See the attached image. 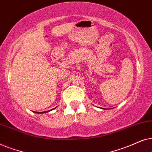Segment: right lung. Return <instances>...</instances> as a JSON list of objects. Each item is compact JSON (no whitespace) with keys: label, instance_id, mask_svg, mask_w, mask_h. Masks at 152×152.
Segmentation results:
<instances>
[{"label":"right lung","instance_id":"add662e5","mask_svg":"<svg viewBox=\"0 0 152 152\" xmlns=\"http://www.w3.org/2000/svg\"><path fill=\"white\" fill-rule=\"evenodd\" d=\"M53 110V109H52ZM48 110V111H44V112H35L36 113H38V114H39V113H47V112H49V111H50V110Z\"/></svg>","mask_w":152,"mask_h":152}]
</instances>
